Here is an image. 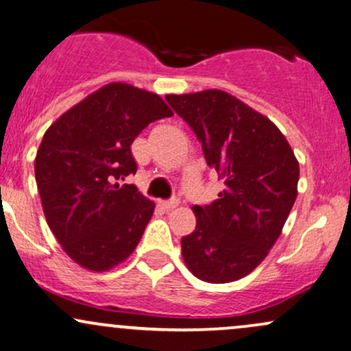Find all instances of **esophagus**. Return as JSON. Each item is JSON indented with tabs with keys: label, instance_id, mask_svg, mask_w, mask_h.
<instances>
[{
	"label": "esophagus",
	"instance_id": "1",
	"mask_svg": "<svg viewBox=\"0 0 351 351\" xmlns=\"http://www.w3.org/2000/svg\"><path fill=\"white\" fill-rule=\"evenodd\" d=\"M159 204H160V207H162V208L172 210V208H176L177 205H179V199H177V197H174V199H171V200H162V202H159Z\"/></svg>",
	"mask_w": 351,
	"mask_h": 351
}]
</instances>
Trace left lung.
<instances>
[{
    "mask_svg": "<svg viewBox=\"0 0 351 351\" xmlns=\"http://www.w3.org/2000/svg\"><path fill=\"white\" fill-rule=\"evenodd\" d=\"M166 100L225 180L217 200L193 207L197 226L180 240L184 261L200 281H238L281 234L298 197L299 162L278 126L233 95L204 90Z\"/></svg>",
    "mask_w": 351,
    "mask_h": 351,
    "instance_id": "1",
    "label": "left lung"
}]
</instances>
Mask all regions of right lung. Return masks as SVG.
Masks as SVG:
<instances>
[{
    "mask_svg": "<svg viewBox=\"0 0 351 351\" xmlns=\"http://www.w3.org/2000/svg\"><path fill=\"white\" fill-rule=\"evenodd\" d=\"M172 117L159 95L110 84L88 95L45 131L36 154V182L49 228L86 269L108 271L133 253L154 204L123 184L136 174L134 138Z\"/></svg>",
    "mask_w": 351,
    "mask_h": 351,
    "instance_id": "obj_1",
    "label": "right lung"
}]
</instances>
